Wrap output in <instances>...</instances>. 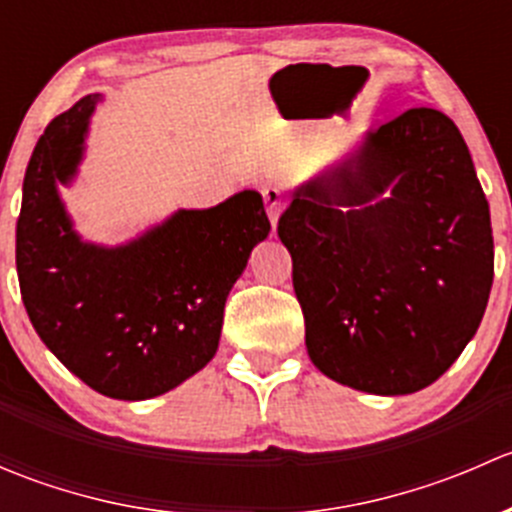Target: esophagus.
<instances>
[{"instance_id": "34e87169", "label": "esophagus", "mask_w": 512, "mask_h": 512, "mask_svg": "<svg viewBox=\"0 0 512 512\" xmlns=\"http://www.w3.org/2000/svg\"><path fill=\"white\" fill-rule=\"evenodd\" d=\"M262 198H265V208H267V218H270L272 230L277 227V220H280L282 205H285V198L277 188H262Z\"/></svg>"}]
</instances>
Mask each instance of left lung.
I'll return each mask as SVG.
<instances>
[{"instance_id":"8db88e82","label":"left lung","mask_w":512,"mask_h":512,"mask_svg":"<svg viewBox=\"0 0 512 512\" xmlns=\"http://www.w3.org/2000/svg\"><path fill=\"white\" fill-rule=\"evenodd\" d=\"M312 364L376 396L426 389L461 356L493 285V230L461 131L409 108L297 185L277 225Z\"/></svg>"}]
</instances>
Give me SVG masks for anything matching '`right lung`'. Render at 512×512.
<instances>
[{
	"instance_id": "add662e5",
	"label": "right lung",
	"mask_w": 512,
	"mask_h": 512,
	"mask_svg": "<svg viewBox=\"0 0 512 512\" xmlns=\"http://www.w3.org/2000/svg\"><path fill=\"white\" fill-rule=\"evenodd\" d=\"M98 101L81 98L36 143L17 220V275L36 334L71 374L108 399L146 401L218 352L225 299L270 220L262 195L242 190L215 208L175 210L123 245L84 240L59 188L79 175Z\"/></svg>"
}]
</instances>
